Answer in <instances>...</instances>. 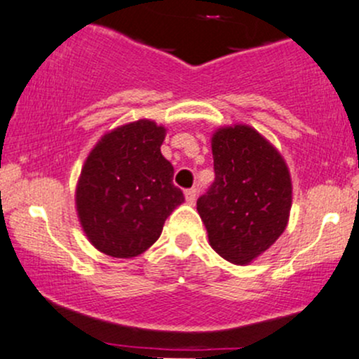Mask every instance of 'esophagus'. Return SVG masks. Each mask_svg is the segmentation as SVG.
<instances>
[{
  "label": "esophagus",
  "instance_id": "esophagus-1",
  "mask_svg": "<svg viewBox=\"0 0 359 359\" xmlns=\"http://www.w3.org/2000/svg\"><path fill=\"white\" fill-rule=\"evenodd\" d=\"M184 198H187V201L190 205L195 203V200H196V190H195V188H190V190L184 191Z\"/></svg>",
  "mask_w": 359,
  "mask_h": 359
}]
</instances>
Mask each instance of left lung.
Here are the masks:
<instances>
[{
    "label": "left lung",
    "mask_w": 359,
    "mask_h": 359,
    "mask_svg": "<svg viewBox=\"0 0 359 359\" xmlns=\"http://www.w3.org/2000/svg\"><path fill=\"white\" fill-rule=\"evenodd\" d=\"M215 180L196 201L210 245L224 259L248 264L287 229L292 180L287 163L249 126L212 137Z\"/></svg>",
    "instance_id": "8db88e82"
}]
</instances>
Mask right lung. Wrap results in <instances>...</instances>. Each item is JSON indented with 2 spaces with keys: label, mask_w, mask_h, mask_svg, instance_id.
<instances>
[{
  "label": "right lung",
  "mask_w": 359,
  "mask_h": 359,
  "mask_svg": "<svg viewBox=\"0 0 359 359\" xmlns=\"http://www.w3.org/2000/svg\"><path fill=\"white\" fill-rule=\"evenodd\" d=\"M164 137L163 126L137 120L104 134L88 156L76 208L90 243L104 255H142L184 201L172 184V164L161 154Z\"/></svg>",
  "instance_id": "obj_1"
}]
</instances>
